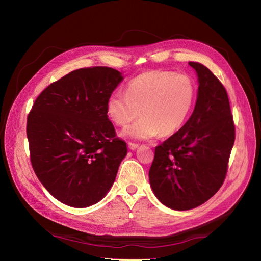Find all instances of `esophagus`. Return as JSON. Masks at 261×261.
Instances as JSON below:
<instances>
[{
	"instance_id": "34e87169",
	"label": "esophagus",
	"mask_w": 261,
	"mask_h": 261,
	"mask_svg": "<svg viewBox=\"0 0 261 261\" xmlns=\"http://www.w3.org/2000/svg\"><path fill=\"white\" fill-rule=\"evenodd\" d=\"M128 146H129V148L130 149H136V148H138V146H139V144H137V143H133V142H129L128 143Z\"/></svg>"
}]
</instances>
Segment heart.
<instances>
[{
  "label": "heart",
  "instance_id": "1",
  "mask_svg": "<svg viewBox=\"0 0 261 261\" xmlns=\"http://www.w3.org/2000/svg\"><path fill=\"white\" fill-rule=\"evenodd\" d=\"M196 98V87L189 74L164 70L145 71L132 79L127 93L115 92L107 99L106 112L116 124L127 125L141 118L123 134L150 139L161 132L168 136L180 130Z\"/></svg>",
  "mask_w": 261,
  "mask_h": 261
}]
</instances>
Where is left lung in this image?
Wrapping results in <instances>:
<instances>
[{
	"instance_id": "8db88e82",
	"label": "left lung",
	"mask_w": 261,
	"mask_h": 261,
	"mask_svg": "<svg viewBox=\"0 0 261 261\" xmlns=\"http://www.w3.org/2000/svg\"><path fill=\"white\" fill-rule=\"evenodd\" d=\"M189 65L199 82L195 108L179 131L155 147L148 173L156 197L175 210L195 208L219 191L235 140L223 85L204 65Z\"/></svg>"
}]
</instances>
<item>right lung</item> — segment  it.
Returning <instances> with one entry per match:
<instances>
[{"instance_id":"right-lung-1","label":"right lung","mask_w":261,"mask_h":261,"mask_svg":"<svg viewBox=\"0 0 261 261\" xmlns=\"http://www.w3.org/2000/svg\"><path fill=\"white\" fill-rule=\"evenodd\" d=\"M118 70H73L41 92L27 117L30 162L40 182L65 205L83 208L112 188L127 143L108 119V97L122 81Z\"/></svg>"}]
</instances>
